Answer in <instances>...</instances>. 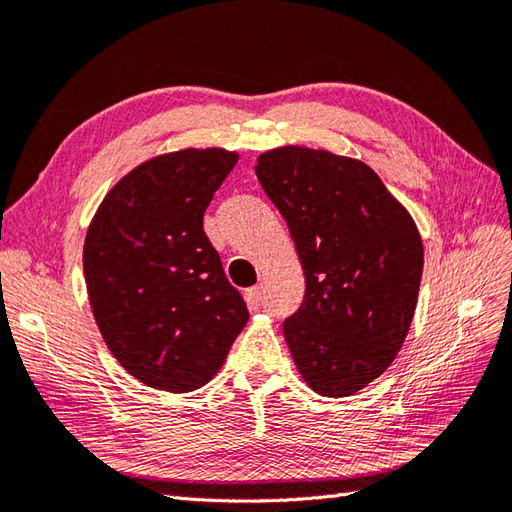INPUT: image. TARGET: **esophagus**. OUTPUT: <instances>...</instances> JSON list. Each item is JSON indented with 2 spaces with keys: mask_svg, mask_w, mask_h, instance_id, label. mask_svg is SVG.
<instances>
[{
  "mask_svg": "<svg viewBox=\"0 0 512 512\" xmlns=\"http://www.w3.org/2000/svg\"><path fill=\"white\" fill-rule=\"evenodd\" d=\"M247 300L252 306H260V302H263V287L247 289Z\"/></svg>",
  "mask_w": 512,
  "mask_h": 512,
  "instance_id": "esophagus-1",
  "label": "esophagus"
}]
</instances>
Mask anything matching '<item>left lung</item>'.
Masks as SVG:
<instances>
[{"label":"left lung","mask_w":512,"mask_h":512,"mask_svg":"<svg viewBox=\"0 0 512 512\" xmlns=\"http://www.w3.org/2000/svg\"><path fill=\"white\" fill-rule=\"evenodd\" d=\"M256 175L304 269V300L282 326L295 366L317 394H355L410 331L423 276L416 223L352 157L280 146L258 157Z\"/></svg>","instance_id":"8db88e82"}]
</instances>
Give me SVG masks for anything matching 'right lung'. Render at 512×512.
<instances>
[{
  "mask_svg": "<svg viewBox=\"0 0 512 512\" xmlns=\"http://www.w3.org/2000/svg\"><path fill=\"white\" fill-rule=\"evenodd\" d=\"M236 162L225 149L157 155L107 192L87 227L94 320L111 355L149 388L206 385L249 320L203 232V212Z\"/></svg>",
  "mask_w": 512,
  "mask_h": 512,
  "instance_id": "add662e5",
  "label": "right lung"
}]
</instances>
